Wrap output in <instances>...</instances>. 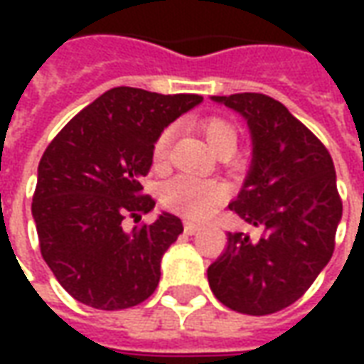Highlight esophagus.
<instances>
[{
    "instance_id": "esophagus-1",
    "label": "esophagus",
    "mask_w": 364,
    "mask_h": 364,
    "mask_svg": "<svg viewBox=\"0 0 364 364\" xmlns=\"http://www.w3.org/2000/svg\"><path fill=\"white\" fill-rule=\"evenodd\" d=\"M197 232H200V226H198V224H193V222H185V234L193 236V234H197Z\"/></svg>"
}]
</instances>
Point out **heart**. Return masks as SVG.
Segmentation results:
<instances>
[{
  "instance_id": "1",
  "label": "heart",
  "mask_w": 364,
  "mask_h": 364,
  "mask_svg": "<svg viewBox=\"0 0 364 364\" xmlns=\"http://www.w3.org/2000/svg\"><path fill=\"white\" fill-rule=\"evenodd\" d=\"M200 130L206 142L216 154L222 150H236L237 132L236 127L220 117H210L200 122ZM173 130H161L151 148V158L156 166H161L167 159V151L171 146ZM228 198L226 183L218 179H198L193 175H177L164 185L161 203L175 213L189 216L193 220H203L218 208Z\"/></svg>"
}]
</instances>
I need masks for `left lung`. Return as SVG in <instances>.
<instances>
[{
  "label": "left lung",
  "mask_w": 364,
  "mask_h": 364,
  "mask_svg": "<svg viewBox=\"0 0 364 364\" xmlns=\"http://www.w3.org/2000/svg\"><path fill=\"white\" fill-rule=\"evenodd\" d=\"M210 99L247 120L252 166L228 206L261 237L228 232L226 250L206 271L208 284L230 310L267 316L296 302L331 259L343 213L336 167L326 146L273 97Z\"/></svg>",
  "instance_id": "obj_1"
}]
</instances>
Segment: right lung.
Returning <instances> with one entry per match:
<instances>
[{"mask_svg":"<svg viewBox=\"0 0 364 364\" xmlns=\"http://www.w3.org/2000/svg\"><path fill=\"white\" fill-rule=\"evenodd\" d=\"M203 101L114 87L62 128L38 164L33 197L41 253L72 296L97 310H124L151 296L164 253L183 232L161 213L127 232L122 220L150 213L140 179L159 132Z\"/></svg>","mask_w":364,"mask_h":364,"instance_id":"right-lung-1","label":"right lung"}]
</instances>
